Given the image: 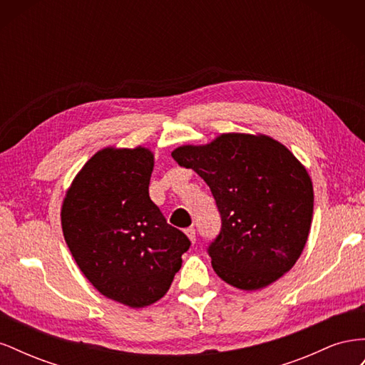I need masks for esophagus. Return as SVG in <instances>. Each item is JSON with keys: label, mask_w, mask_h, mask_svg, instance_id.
Here are the masks:
<instances>
[{"label": "esophagus", "mask_w": 365, "mask_h": 365, "mask_svg": "<svg viewBox=\"0 0 365 365\" xmlns=\"http://www.w3.org/2000/svg\"><path fill=\"white\" fill-rule=\"evenodd\" d=\"M185 235H187V237L190 239V242L192 244H195V240H196V230L193 228V227H190V228H187L185 230Z\"/></svg>", "instance_id": "1"}]
</instances>
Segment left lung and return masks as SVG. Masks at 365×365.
<instances>
[{
  "label": "left lung",
  "instance_id": "8db88e82",
  "mask_svg": "<svg viewBox=\"0 0 365 365\" xmlns=\"http://www.w3.org/2000/svg\"><path fill=\"white\" fill-rule=\"evenodd\" d=\"M172 157L215 196L222 227L208 256L220 279L256 291L294 267L311 230L314 187L288 148L268 135L231 132L176 148Z\"/></svg>",
  "mask_w": 365,
  "mask_h": 365
}]
</instances>
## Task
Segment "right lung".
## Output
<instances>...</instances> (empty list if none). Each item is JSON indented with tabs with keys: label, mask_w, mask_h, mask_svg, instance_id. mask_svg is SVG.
<instances>
[{
	"label": "right lung",
	"mask_w": 365,
	"mask_h": 365,
	"mask_svg": "<svg viewBox=\"0 0 365 365\" xmlns=\"http://www.w3.org/2000/svg\"><path fill=\"white\" fill-rule=\"evenodd\" d=\"M153 153L105 148L85 163L63 197L65 242L102 295L145 307L169 291L190 240L149 196Z\"/></svg>",
	"instance_id": "add662e5"
}]
</instances>
